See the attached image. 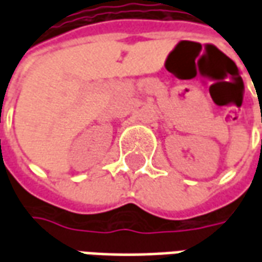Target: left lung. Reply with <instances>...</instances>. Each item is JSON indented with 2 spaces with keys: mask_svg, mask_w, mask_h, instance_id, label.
Segmentation results:
<instances>
[{
  "mask_svg": "<svg viewBox=\"0 0 262 262\" xmlns=\"http://www.w3.org/2000/svg\"><path fill=\"white\" fill-rule=\"evenodd\" d=\"M261 148H262V140H261Z\"/></svg>",
  "mask_w": 262,
  "mask_h": 262,
  "instance_id": "obj_1",
  "label": "left lung"
}]
</instances>
